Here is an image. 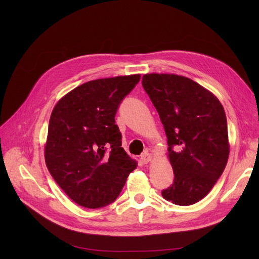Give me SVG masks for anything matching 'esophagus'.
Masks as SVG:
<instances>
[{
  "label": "esophagus",
  "mask_w": 259,
  "mask_h": 259,
  "mask_svg": "<svg viewBox=\"0 0 259 259\" xmlns=\"http://www.w3.org/2000/svg\"><path fill=\"white\" fill-rule=\"evenodd\" d=\"M151 158H152L151 154L148 151H145L144 153H142V155H140V161H142V163L144 164H147L151 161Z\"/></svg>",
  "instance_id": "1"
}]
</instances>
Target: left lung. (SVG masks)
<instances>
[{"mask_svg": "<svg viewBox=\"0 0 259 259\" xmlns=\"http://www.w3.org/2000/svg\"><path fill=\"white\" fill-rule=\"evenodd\" d=\"M143 88L167 137L173 184L162 197L176 205L203 199L222 176L229 156L228 127L219 100L203 86L176 74H145Z\"/></svg>", "mask_w": 259, "mask_h": 259, "instance_id": "1", "label": "left lung"}]
</instances>
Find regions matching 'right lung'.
<instances>
[{
	"mask_svg": "<svg viewBox=\"0 0 259 259\" xmlns=\"http://www.w3.org/2000/svg\"><path fill=\"white\" fill-rule=\"evenodd\" d=\"M139 74L86 82L62 97L52 112L45 162L76 204L104 207L119 197L136 161L125 152L115 114Z\"/></svg>",
	"mask_w": 259,
	"mask_h": 259,
	"instance_id": "obj_1",
	"label": "right lung"
}]
</instances>
